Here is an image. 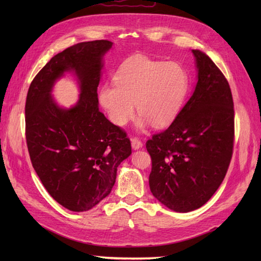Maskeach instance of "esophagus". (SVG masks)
<instances>
[{
  "instance_id": "esophagus-1",
  "label": "esophagus",
  "mask_w": 261,
  "mask_h": 261,
  "mask_svg": "<svg viewBox=\"0 0 261 261\" xmlns=\"http://www.w3.org/2000/svg\"><path fill=\"white\" fill-rule=\"evenodd\" d=\"M132 147L134 150H137V149L143 147V141L139 140L136 137H134V138H132Z\"/></svg>"
}]
</instances>
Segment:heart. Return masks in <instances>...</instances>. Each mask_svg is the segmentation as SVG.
<instances>
[{"mask_svg":"<svg viewBox=\"0 0 261 261\" xmlns=\"http://www.w3.org/2000/svg\"><path fill=\"white\" fill-rule=\"evenodd\" d=\"M188 87V74L177 62L132 59L118 68L114 85L101 87L99 101L116 126L132 120L136 105L140 126L163 127L178 114Z\"/></svg>","mask_w":261,"mask_h":261,"instance_id":"1","label":"heart"}]
</instances>
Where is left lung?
I'll use <instances>...</instances> for the list:
<instances>
[{"instance_id": "8db88e82", "label": "left lung", "mask_w": 261, "mask_h": 261, "mask_svg": "<svg viewBox=\"0 0 261 261\" xmlns=\"http://www.w3.org/2000/svg\"><path fill=\"white\" fill-rule=\"evenodd\" d=\"M192 52L198 72L192 97L169 127L146 143L152 162L150 191L176 212L200 208L217 192L234 144L230 85L207 54Z\"/></svg>"}]
</instances>
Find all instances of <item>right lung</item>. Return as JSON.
<instances>
[{"label": "right lung", "mask_w": 261, "mask_h": 261, "mask_svg": "<svg viewBox=\"0 0 261 261\" xmlns=\"http://www.w3.org/2000/svg\"><path fill=\"white\" fill-rule=\"evenodd\" d=\"M108 40L81 42L58 53L31 82L27 93L26 140L33 167L63 207L82 212L111 193L120 163L132 153L126 133L99 111L98 86ZM72 70L81 94L72 108L51 98L54 83Z\"/></svg>", "instance_id": "obj_1"}]
</instances>
